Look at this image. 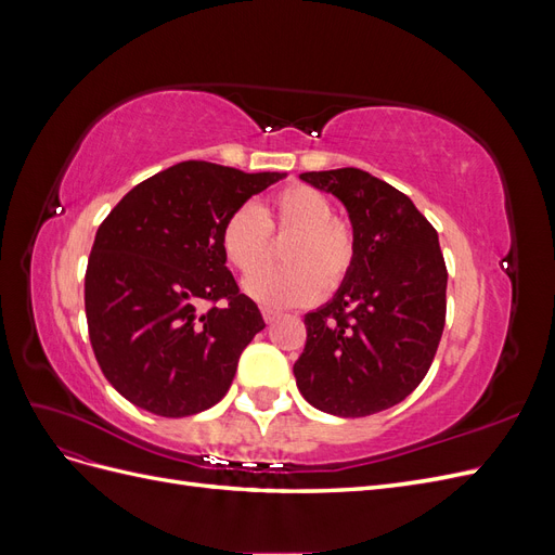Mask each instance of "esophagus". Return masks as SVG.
Wrapping results in <instances>:
<instances>
[{
    "instance_id": "obj_1",
    "label": "esophagus",
    "mask_w": 555,
    "mask_h": 555,
    "mask_svg": "<svg viewBox=\"0 0 555 555\" xmlns=\"http://www.w3.org/2000/svg\"><path fill=\"white\" fill-rule=\"evenodd\" d=\"M261 314H263V319H266V324H273L275 319L280 317V312L273 310V308H261Z\"/></svg>"
}]
</instances>
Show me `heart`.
<instances>
[{
    "label": "heart",
    "mask_w": 555,
    "mask_h": 555,
    "mask_svg": "<svg viewBox=\"0 0 555 555\" xmlns=\"http://www.w3.org/2000/svg\"><path fill=\"white\" fill-rule=\"evenodd\" d=\"M273 235L288 236L283 246L288 263L262 274L272 258ZM220 245L229 263L243 278H251L245 284L247 294L268 306H304L324 289H340L359 255L357 229L347 217L333 212L322 190L304 182L273 192L261 208H233L222 222Z\"/></svg>",
    "instance_id": "heart-1"
}]
</instances>
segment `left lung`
I'll list each match as a JSON object with an SVG mask.
<instances>
[{"mask_svg":"<svg viewBox=\"0 0 555 555\" xmlns=\"http://www.w3.org/2000/svg\"><path fill=\"white\" fill-rule=\"evenodd\" d=\"M300 180L343 201L359 255L331 304L304 319L296 386L312 408L335 416L389 410L422 384L444 331L438 231L410 196L361 169L310 171Z\"/></svg>","mask_w":555,"mask_h":555,"instance_id":"obj_1","label":"left lung"}]
</instances>
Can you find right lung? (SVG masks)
I'll list each match as a JSON object with an SVG mask.
<instances>
[{
	"label": "right lung",
	"mask_w": 555,
	"mask_h": 555,
	"mask_svg": "<svg viewBox=\"0 0 555 555\" xmlns=\"http://www.w3.org/2000/svg\"><path fill=\"white\" fill-rule=\"evenodd\" d=\"M280 178L180 162L137 184L96 229L86 271L90 343L133 405L176 418L227 396L266 324L227 268L220 229Z\"/></svg>",
	"instance_id": "1"
}]
</instances>
